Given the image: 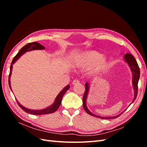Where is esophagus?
I'll list each match as a JSON object with an SVG mask.
<instances>
[{"label":"esophagus","mask_w":147,"mask_h":147,"mask_svg":"<svg viewBox=\"0 0 147 147\" xmlns=\"http://www.w3.org/2000/svg\"><path fill=\"white\" fill-rule=\"evenodd\" d=\"M79 83H80V81H78V80H74L72 82V84H74V85H76V84H78Z\"/></svg>","instance_id":"esophagus-1"}]
</instances>
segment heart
<instances>
[{"instance_id": "heart-1", "label": "heart", "mask_w": 147, "mask_h": 147, "mask_svg": "<svg viewBox=\"0 0 147 147\" xmlns=\"http://www.w3.org/2000/svg\"><path fill=\"white\" fill-rule=\"evenodd\" d=\"M75 63L80 67L90 66V72L95 74L103 72L107 67V61L102 55L96 51H84L78 55Z\"/></svg>"}]
</instances>
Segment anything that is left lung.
I'll return each mask as SVG.
<instances>
[{
  "label": "left lung",
  "mask_w": 147,
  "mask_h": 147,
  "mask_svg": "<svg viewBox=\"0 0 147 147\" xmlns=\"http://www.w3.org/2000/svg\"><path fill=\"white\" fill-rule=\"evenodd\" d=\"M124 60L126 62V63L129 64V65L130 66L131 70L132 71V72L133 74V80H132V84H133V87H134V99L133 100L132 102H134L137 96V92H138V82H139V80L140 78V69L138 65V64L137 63L136 60L135 59L134 57L132 56L129 53H127L125 55H124ZM88 90H89V85L88 84L86 83L85 84V91H84V93L83 94V107L85 110V112L88 113L89 115H91V116L97 117L101 119H113V118H116L118 117L120 115H121L122 113L119 114L117 116L113 117H101L99 116H97V115L93 114L90 112L87 108V107L86 105V98H87V96L88 94Z\"/></svg>",
  "instance_id": "left-lung-1"
}]
</instances>
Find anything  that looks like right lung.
I'll return each mask as SVG.
<instances>
[{"label":"right lung","instance_id":"obj_1","mask_svg":"<svg viewBox=\"0 0 147 147\" xmlns=\"http://www.w3.org/2000/svg\"><path fill=\"white\" fill-rule=\"evenodd\" d=\"M45 49V47L43 46H42L40 44L38 43V42H31L29 43L27 45H26L24 47H23L22 48L21 50H20V51L18 53V54L14 57L13 58L11 64L10 65V74H9V77H8V84H9V86L10 88L11 89V86H10V77H11V72H12V68H13V64L15 63V62L19 59V57L23 54V53H26V51H31L33 50H43ZM69 85L67 86L64 89H63V91H61L60 92L59 94L57 95V96L56 97V98L55 99V103L53 104L52 105H51L49 107L43 109V110H29L26 109L25 107H24L23 106H22L17 101V103L18 104V105L20 107L23 109L25 112L28 113L32 115H45V114H50V113H54L57 110L59 107V106L61 104V101H62V99H63V97L64 96V94L66 92V91H67L69 89Z\"/></svg>","mask_w":147,"mask_h":147}]
</instances>
